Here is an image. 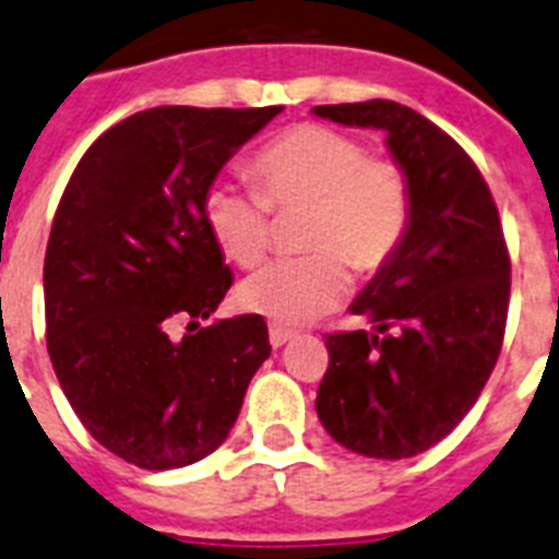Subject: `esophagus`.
Instances as JSON below:
<instances>
[{
	"mask_svg": "<svg viewBox=\"0 0 559 559\" xmlns=\"http://www.w3.org/2000/svg\"><path fill=\"white\" fill-rule=\"evenodd\" d=\"M295 337H298V332H293V329H284V326H278V323H273V326H270V343H273V348L286 346V343Z\"/></svg>",
	"mask_w": 559,
	"mask_h": 559,
	"instance_id": "1",
	"label": "esophagus"
}]
</instances>
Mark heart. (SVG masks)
Returning <instances> with one entry per match:
<instances>
[{
  "label": "heart",
  "instance_id": "b5f03b06",
  "mask_svg": "<svg viewBox=\"0 0 559 559\" xmlns=\"http://www.w3.org/2000/svg\"><path fill=\"white\" fill-rule=\"evenodd\" d=\"M247 177L259 193L216 182L202 199V216L233 264L255 266L273 250V211H307L300 245L312 252L264 266L239 289L247 312L278 326H307L337 309L352 266L377 273L391 264L414 219L405 168L332 126L284 129L247 159Z\"/></svg>",
  "mask_w": 559,
  "mask_h": 559
}]
</instances>
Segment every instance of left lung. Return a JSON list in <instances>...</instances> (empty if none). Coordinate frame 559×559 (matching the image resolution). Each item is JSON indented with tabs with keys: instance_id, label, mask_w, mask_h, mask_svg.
<instances>
[{
	"instance_id": "1",
	"label": "left lung",
	"mask_w": 559,
	"mask_h": 559,
	"mask_svg": "<svg viewBox=\"0 0 559 559\" xmlns=\"http://www.w3.org/2000/svg\"><path fill=\"white\" fill-rule=\"evenodd\" d=\"M314 115L382 129L414 191L400 252L352 304L377 332L326 334L314 407L343 448L411 459L467 416L501 354L512 286L501 216L473 157L419 111L366 100Z\"/></svg>"
}]
</instances>
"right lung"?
Masks as SVG:
<instances>
[{
	"instance_id": "add662e5",
	"label": "right lung",
	"mask_w": 559,
	"mask_h": 559,
	"mask_svg": "<svg viewBox=\"0 0 559 559\" xmlns=\"http://www.w3.org/2000/svg\"><path fill=\"white\" fill-rule=\"evenodd\" d=\"M284 106H157L86 148L45 255L47 352L81 425L140 469L205 459L270 357L261 314L216 320L230 266L202 216L222 165ZM174 317L191 319L182 341Z\"/></svg>"
}]
</instances>
